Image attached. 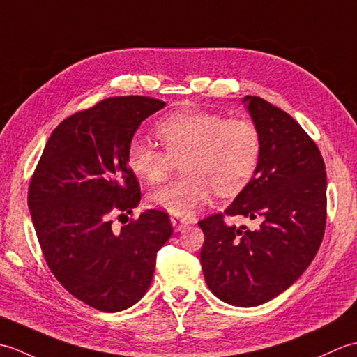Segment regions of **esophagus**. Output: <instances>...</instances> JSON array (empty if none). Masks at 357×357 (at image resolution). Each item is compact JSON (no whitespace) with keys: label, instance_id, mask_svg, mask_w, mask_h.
I'll return each mask as SVG.
<instances>
[{"label":"esophagus","instance_id":"1","mask_svg":"<svg viewBox=\"0 0 357 357\" xmlns=\"http://www.w3.org/2000/svg\"><path fill=\"white\" fill-rule=\"evenodd\" d=\"M170 221H172V225H173L176 230H181V229H183V227H185V225L188 224L187 218L179 216V215H172V216H170Z\"/></svg>","mask_w":357,"mask_h":357}]
</instances>
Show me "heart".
<instances>
[{"label":"heart","mask_w":357,"mask_h":357,"mask_svg":"<svg viewBox=\"0 0 357 357\" xmlns=\"http://www.w3.org/2000/svg\"><path fill=\"white\" fill-rule=\"evenodd\" d=\"M165 149L133 138L127 149L132 172L149 184L169 178L174 159L183 156L185 172L150 196L155 207L173 215H190L210 199L241 193L255 176L261 159V133L253 121L227 118L206 110L176 112L156 127Z\"/></svg>","instance_id":"heart-1"}]
</instances>
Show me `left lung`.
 <instances>
[{
    "label": "left lung",
    "mask_w": 357,
    "mask_h": 357,
    "mask_svg": "<svg viewBox=\"0 0 357 357\" xmlns=\"http://www.w3.org/2000/svg\"><path fill=\"white\" fill-rule=\"evenodd\" d=\"M244 102L261 133L257 170L224 213L198 224L211 293L256 307L285 291L314 259L327 222V173L316 142L287 112L259 96ZM225 215L256 218L260 227L227 226Z\"/></svg>",
    "instance_id": "obj_1"
}]
</instances>
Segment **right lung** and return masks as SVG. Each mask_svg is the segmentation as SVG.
<instances>
[{"mask_svg":"<svg viewBox=\"0 0 357 357\" xmlns=\"http://www.w3.org/2000/svg\"><path fill=\"white\" fill-rule=\"evenodd\" d=\"M164 101L113 96L66 118L45 144L29 185V208L53 276L84 304L107 313L135 305L151 284L156 253L173 233L169 215H132L141 187L127 149Z\"/></svg>","mask_w":357,"mask_h":357,"instance_id":"1","label":"right lung"}]
</instances>
